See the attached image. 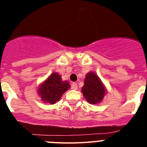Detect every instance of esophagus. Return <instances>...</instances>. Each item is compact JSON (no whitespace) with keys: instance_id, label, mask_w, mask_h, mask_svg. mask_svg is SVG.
Wrapping results in <instances>:
<instances>
[{"instance_id":"obj_1","label":"esophagus","mask_w":147,"mask_h":147,"mask_svg":"<svg viewBox=\"0 0 147 147\" xmlns=\"http://www.w3.org/2000/svg\"><path fill=\"white\" fill-rule=\"evenodd\" d=\"M71 88L73 90H76L77 89V84L76 82H74L72 83V85H71Z\"/></svg>"}]
</instances>
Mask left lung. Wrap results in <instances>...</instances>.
<instances>
[{
    "mask_svg": "<svg viewBox=\"0 0 147 147\" xmlns=\"http://www.w3.org/2000/svg\"><path fill=\"white\" fill-rule=\"evenodd\" d=\"M82 92L87 101L93 105L99 103L106 93L103 84L93 72L88 73L85 76Z\"/></svg>",
    "mask_w": 147,
    "mask_h": 147,
    "instance_id": "obj_1",
    "label": "left lung"
}]
</instances>
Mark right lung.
<instances>
[{"label":"right lung","instance_id":"right-lung-1","mask_svg":"<svg viewBox=\"0 0 147 147\" xmlns=\"http://www.w3.org/2000/svg\"><path fill=\"white\" fill-rule=\"evenodd\" d=\"M69 88V83L62 82L57 73H54L40 85L38 93L43 102L54 105Z\"/></svg>","mask_w":147,"mask_h":147}]
</instances>
